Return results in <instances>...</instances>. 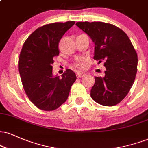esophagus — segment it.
Listing matches in <instances>:
<instances>
[{"mask_svg": "<svg viewBox=\"0 0 148 148\" xmlns=\"http://www.w3.org/2000/svg\"><path fill=\"white\" fill-rule=\"evenodd\" d=\"M85 73L83 72H79L76 73V77L77 78H81L83 77V76H85Z\"/></svg>", "mask_w": 148, "mask_h": 148, "instance_id": "1", "label": "esophagus"}]
</instances>
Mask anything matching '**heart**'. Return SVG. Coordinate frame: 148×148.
I'll return each mask as SVG.
<instances>
[{
    "instance_id": "1",
    "label": "heart",
    "mask_w": 148,
    "mask_h": 148,
    "mask_svg": "<svg viewBox=\"0 0 148 148\" xmlns=\"http://www.w3.org/2000/svg\"><path fill=\"white\" fill-rule=\"evenodd\" d=\"M74 67H77V68H83L84 67V64H83V58H80L77 60V61L74 63Z\"/></svg>"
}]
</instances>
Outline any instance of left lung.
I'll use <instances>...</instances> for the list:
<instances>
[{
    "label": "left lung",
    "mask_w": 148,
    "mask_h": 148,
    "mask_svg": "<svg viewBox=\"0 0 148 148\" xmlns=\"http://www.w3.org/2000/svg\"><path fill=\"white\" fill-rule=\"evenodd\" d=\"M78 26L94 42V59L104 61L105 76L95 77L92 99L99 104L113 106L125 98L134 83L138 56L127 35L114 25L78 22Z\"/></svg>",
    "instance_id": "8db88e82"
}]
</instances>
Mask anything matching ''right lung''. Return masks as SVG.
I'll return each mask as SVG.
<instances>
[{"label": "right lung", "instance_id": "obj_1", "mask_svg": "<svg viewBox=\"0 0 148 148\" xmlns=\"http://www.w3.org/2000/svg\"><path fill=\"white\" fill-rule=\"evenodd\" d=\"M74 21L47 24L36 29L21 49L18 69L25 92L31 102L45 111L57 109L67 101L75 73L67 69L58 76L52 74L54 58L58 56V44Z\"/></svg>", "mask_w": 148, "mask_h": 148}]
</instances>
